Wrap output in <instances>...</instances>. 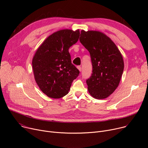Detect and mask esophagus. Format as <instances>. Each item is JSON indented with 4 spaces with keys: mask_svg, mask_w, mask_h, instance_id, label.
I'll return each mask as SVG.
<instances>
[{
    "mask_svg": "<svg viewBox=\"0 0 148 148\" xmlns=\"http://www.w3.org/2000/svg\"><path fill=\"white\" fill-rule=\"evenodd\" d=\"M77 69L79 71H81V67L80 66H77Z\"/></svg>",
    "mask_w": 148,
    "mask_h": 148,
    "instance_id": "34e87169",
    "label": "esophagus"
}]
</instances>
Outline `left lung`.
Returning a JSON list of instances; mask_svg holds the SVG:
<instances>
[{
    "label": "left lung",
    "mask_w": 148,
    "mask_h": 148,
    "mask_svg": "<svg viewBox=\"0 0 148 148\" xmlns=\"http://www.w3.org/2000/svg\"><path fill=\"white\" fill-rule=\"evenodd\" d=\"M79 41L91 58L92 73L86 81L88 92L96 99L106 98L118 87L124 69L122 56L112 40L100 32L81 30Z\"/></svg>",
    "instance_id": "1"
}]
</instances>
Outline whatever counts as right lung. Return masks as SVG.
Returning <instances> with one entry per match:
<instances>
[{"mask_svg": "<svg viewBox=\"0 0 148 148\" xmlns=\"http://www.w3.org/2000/svg\"><path fill=\"white\" fill-rule=\"evenodd\" d=\"M79 30L64 29L49 36L37 50L32 60L34 79L47 96L60 98L69 93L79 75L72 64L69 49L75 44Z\"/></svg>", "mask_w": 148, "mask_h": 148, "instance_id": "1", "label": "right lung"}]
</instances>
